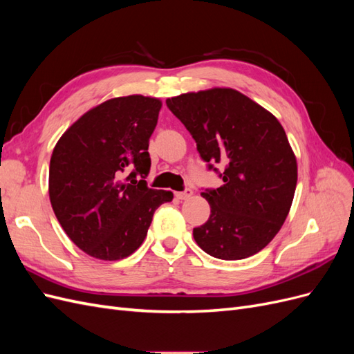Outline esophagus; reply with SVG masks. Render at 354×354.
Wrapping results in <instances>:
<instances>
[{
    "mask_svg": "<svg viewBox=\"0 0 354 354\" xmlns=\"http://www.w3.org/2000/svg\"><path fill=\"white\" fill-rule=\"evenodd\" d=\"M192 195H194V192H192V189H186L183 192H177V194H176L177 199H181V201L189 199Z\"/></svg>",
    "mask_w": 354,
    "mask_h": 354,
    "instance_id": "1",
    "label": "esophagus"
}]
</instances>
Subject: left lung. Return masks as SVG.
Segmentation results:
<instances>
[{
    "label": "left lung",
    "instance_id": "8db88e82",
    "mask_svg": "<svg viewBox=\"0 0 354 354\" xmlns=\"http://www.w3.org/2000/svg\"><path fill=\"white\" fill-rule=\"evenodd\" d=\"M167 106L209 168L224 167L223 186L201 194L211 214L194 229L196 243L220 260L260 252L281 230L295 194L297 159L283 127L233 88L185 93L167 99Z\"/></svg>",
    "mask_w": 354,
    "mask_h": 354
}]
</instances>
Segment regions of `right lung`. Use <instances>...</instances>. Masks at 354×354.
<instances>
[{
  "mask_svg": "<svg viewBox=\"0 0 354 354\" xmlns=\"http://www.w3.org/2000/svg\"><path fill=\"white\" fill-rule=\"evenodd\" d=\"M162 102L142 94L106 100L59 138L50 159L48 195L69 239L93 259L122 260L146 238L159 205L173 201L143 180ZM127 167L135 171L125 180ZM140 174L142 180H137Z\"/></svg>",
  "mask_w": 354,
  "mask_h": 354,
  "instance_id": "add662e5",
  "label": "right lung"
}]
</instances>
